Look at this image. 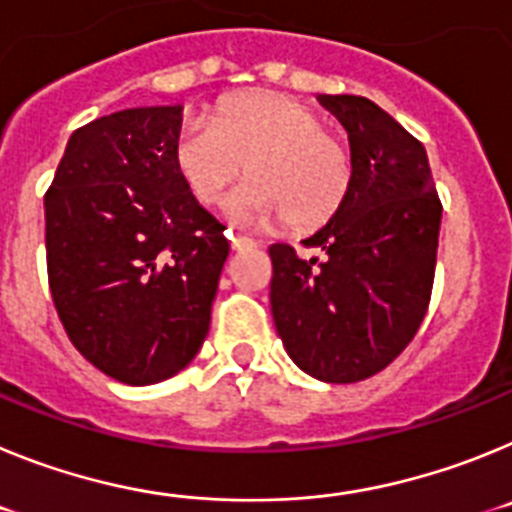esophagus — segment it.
<instances>
[{"mask_svg":"<svg viewBox=\"0 0 512 512\" xmlns=\"http://www.w3.org/2000/svg\"><path fill=\"white\" fill-rule=\"evenodd\" d=\"M228 238H230V246H233V251H248V248L256 246V241H253V238H248V235H241V233H233V230L228 233Z\"/></svg>","mask_w":512,"mask_h":512,"instance_id":"1","label":"esophagus"}]
</instances>
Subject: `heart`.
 Wrapping results in <instances>:
<instances>
[{"mask_svg":"<svg viewBox=\"0 0 512 512\" xmlns=\"http://www.w3.org/2000/svg\"><path fill=\"white\" fill-rule=\"evenodd\" d=\"M174 166L197 202L223 205L238 176L235 210L246 220H274L295 230L328 223L354 184V153L318 112L282 92L225 99L210 122L197 120L174 143Z\"/></svg>","mask_w":512,"mask_h":512,"instance_id":"b5f03b06","label":"heart"}]
</instances>
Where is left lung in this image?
I'll use <instances>...</instances> for the list:
<instances>
[{
    "label": "left lung",
    "instance_id": "obj_1",
    "mask_svg": "<svg viewBox=\"0 0 512 512\" xmlns=\"http://www.w3.org/2000/svg\"><path fill=\"white\" fill-rule=\"evenodd\" d=\"M346 128L354 184L341 210L310 235L325 259L287 243L271 256V315L302 372L361 382L392 364L418 333L436 274L441 200L418 138L372 99L318 97Z\"/></svg>",
    "mask_w": 512,
    "mask_h": 512
}]
</instances>
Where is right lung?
<instances>
[{
	"instance_id": "add662e5",
	"label": "right lung",
	"mask_w": 512,
	"mask_h": 512,
	"mask_svg": "<svg viewBox=\"0 0 512 512\" xmlns=\"http://www.w3.org/2000/svg\"><path fill=\"white\" fill-rule=\"evenodd\" d=\"M182 104L74 130L45 192L53 305L89 364L125 384L182 372L207 330L230 243L174 166Z\"/></svg>"
}]
</instances>
